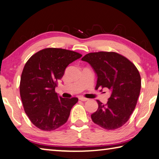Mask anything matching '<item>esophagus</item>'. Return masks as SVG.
<instances>
[{"label": "esophagus", "mask_w": 159, "mask_h": 159, "mask_svg": "<svg viewBox=\"0 0 159 159\" xmlns=\"http://www.w3.org/2000/svg\"><path fill=\"white\" fill-rule=\"evenodd\" d=\"M79 99H80V100L83 101V102H85V101H87V100H88V98H83V97H79Z\"/></svg>", "instance_id": "34e87169"}]
</instances>
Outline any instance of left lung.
Wrapping results in <instances>:
<instances>
[{"mask_svg":"<svg viewBox=\"0 0 159 159\" xmlns=\"http://www.w3.org/2000/svg\"><path fill=\"white\" fill-rule=\"evenodd\" d=\"M81 60L89 63L98 75L95 89L107 88L111 94L106 104L97 100L98 109L93 121L106 130L123 126L135 108L141 89V77L134 64L115 52H90Z\"/></svg>","mask_w":159,"mask_h":159,"instance_id":"1","label":"left lung"}]
</instances>
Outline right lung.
<instances>
[{
    "mask_svg": "<svg viewBox=\"0 0 159 159\" xmlns=\"http://www.w3.org/2000/svg\"><path fill=\"white\" fill-rule=\"evenodd\" d=\"M81 56L74 51L48 48L26 61L21 76L20 97L25 113L38 128L54 130L67 121L79 99L61 98L55 88L66 66Z\"/></svg>",
    "mask_w": 159,
    "mask_h": 159,
    "instance_id": "1",
    "label": "right lung"
}]
</instances>
